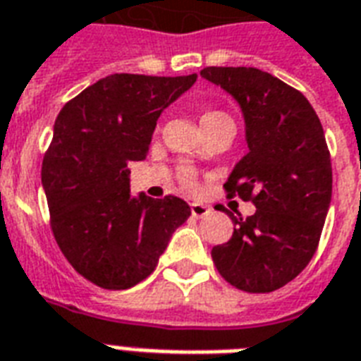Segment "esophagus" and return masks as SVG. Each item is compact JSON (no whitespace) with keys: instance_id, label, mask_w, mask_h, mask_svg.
Segmentation results:
<instances>
[{"instance_id":"1","label":"esophagus","mask_w":361,"mask_h":361,"mask_svg":"<svg viewBox=\"0 0 361 361\" xmlns=\"http://www.w3.org/2000/svg\"><path fill=\"white\" fill-rule=\"evenodd\" d=\"M190 211H192V216H196V219H202V216H205L207 213H209V207L207 205H203V203H190Z\"/></svg>"}]
</instances>
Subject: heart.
Returning <instances> with one entry per match:
<instances>
[{"instance_id":"heart-1","label":"heart","mask_w":361,"mask_h":361,"mask_svg":"<svg viewBox=\"0 0 361 361\" xmlns=\"http://www.w3.org/2000/svg\"><path fill=\"white\" fill-rule=\"evenodd\" d=\"M200 121H202V129L205 131V129H209V127L221 126V123H226V121H232V119H230L228 114L222 112V110H205V112L202 114ZM180 180L190 186L192 184L190 171H183V173H180Z\"/></svg>"}]
</instances>
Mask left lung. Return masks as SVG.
Segmentation results:
<instances>
[{
  "label": "left lung",
  "instance_id": "1",
  "mask_svg": "<svg viewBox=\"0 0 361 361\" xmlns=\"http://www.w3.org/2000/svg\"><path fill=\"white\" fill-rule=\"evenodd\" d=\"M200 74L242 106L249 152L224 190L257 207L247 219L228 213L232 238L211 257L235 289L270 293L295 280L318 249L333 190L324 127L305 94L259 68L207 66Z\"/></svg>",
  "mask_w": 361,
  "mask_h": 361
}]
</instances>
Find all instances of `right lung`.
Listing matches in <instances>:
<instances>
[{
	"instance_id": "obj_1",
	"label": "right lung",
	"mask_w": 361,
	"mask_h": 361,
	"mask_svg": "<svg viewBox=\"0 0 361 361\" xmlns=\"http://www.w3.org/2000/svg\"><path fill=\"white\" fill-rule=\"evenodd\" d=\"M197 75L112 74L68 100L42 165L49 221L68 262L102 289H129L158 267L190 216L177 196L131 197V161L146 158L159 114Z\"/></svg>"
}]
</instances>
